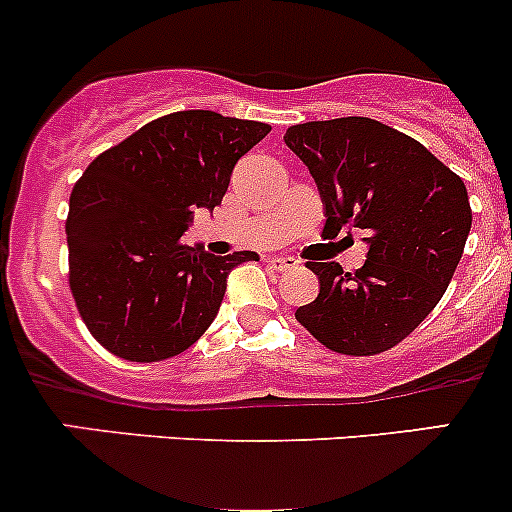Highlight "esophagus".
<instances>
[{
  "mask_svg": "<svg viewBox=\"0 0 512 512\" xmlns=\"http://www.w3.org/2000/svg\"><path fill=\"white\" fill-rule=\"evenodd\" d=\"M267 265H270L272 270H277V272H285V270H289V267L297 265V260H294V257L280 255V257H270V260H267Z\"/></svg>",
  "mask_w": 512,
  "mask_h": 512,
  "instance_id": "34e87169",
  "label": "esophagus"
}]
</instances>
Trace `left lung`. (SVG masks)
Masks as SVG:
<instances>
[{
  "mask_svg": "<svg viewBox=\"0 0 512 512\" xmlns=\"http://www.w3.org/2000/svg\"><path fill=\"white\" fill-rule=\"evenodd\" d=\"M285 143L317 183L324 232L356 227L369 247L356 272L309 265L319 294L294 317L332 352L396 347L431 314L461 262L473 220L466 185L426 146L374 118L299 123Z\"/></svg>",
  "mask_w": 512,
  "mask_h": 512,
  "instance_id": "1",
  "label": "left lung"
}]
</instances>
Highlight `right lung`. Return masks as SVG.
I'll return each mask as SVG.
<instances>
[{"instance_id": "1", "label": "right lung", "mask_w": 512, "mask_h": 512, "mask_svg": "<svg viewBox=\"0 0 512 512\" xmlns=\"http://www.w3.org/2000/svg\"><path fill=\"white\" fill-rule=\"evenodd\" d=\"M272 128L215 111H175L101 153L71 190L69 285L111 354L163 361L218 317L227 275L257 252L210 255L180 242L193 213L223 203L235 163Z\"/></svg>"}]
</instances>
